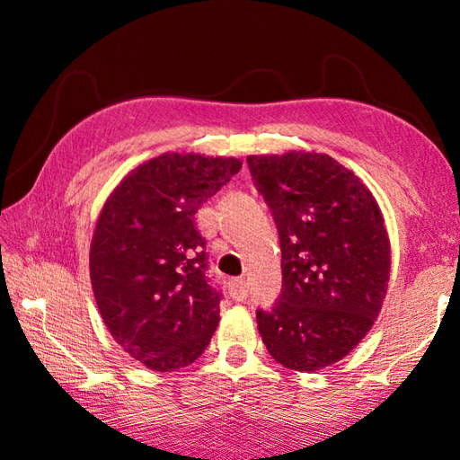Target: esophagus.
<instances>
[{"label": "esophagus", "instance_id": "1", "mask_svg": "<svg viewBox=\"0 0 460 460\" xmlns=\"http://www.w3.org/2000/svg\"><path fill=\"white\" fill-rule=\"evenodd\" d=\"M229 295H231L233 300H237V302L245 300V298H247V285H245V280H243V279L231 280V282H229Z\"/></svg>", "mask_w": 460, "mask_h": 460}]
</instances>
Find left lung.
Segmentation results:
<instances>
[{
	"label": "left lung",
	"mask_w": 460,
	"mask_h": 460,
	"mask_svg": "<svg viewBox=\"0 0 460 460\" xmlns=\"http://www.w3.org/2000/svg\"><path fill=\"white\" fill-rule=\"evenodd\" d=\"M247 164L282 252L280 298L257 312L262 344L287 369H324L366 338L384 306L392 272L384 213L328 154H261Z\"/></svg>",
	"instance_id": "left-lung-1"
}]
</instances>
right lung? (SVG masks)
<instances>
[{"label": "right lung", "mask_w": 460, "mask_h": 460, "mask_svg": "<svg viewBox=\"0 0 460 460\" xmlns=\"http://www.w3.org/2000/svg\"><path fill=\"white\" fill-rule=\"evenodd\" d=\"M241 165L168 152L136 165L102 205L89 255L96 306L116 344L152 371L193 364L219 324L193 217Z\"/></svg>", "instance_id": "right-lung-1"}]
</instances>
